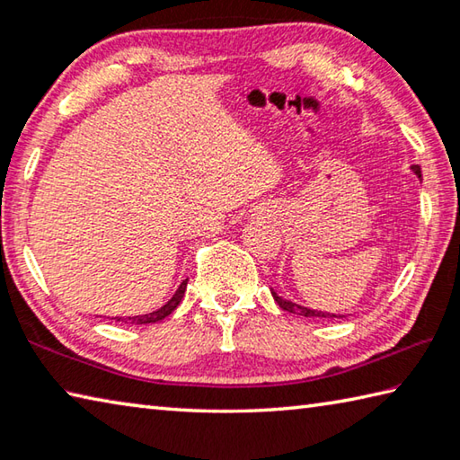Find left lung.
Masks as SVG:
<instances>
[{
	"label": "left lung",
	"mask_w": 460,
	"mask_h": 460,
	"mask_svg": "<svg viewBox=\"0 0 460 460\" xmlns=\"http://www.w3.org/2000/svg\"><path fill=\"white\" fill-rule=\"evenodd\" d=\"M411 172H414L418 178H422V170L420 166H411ZM271 296H274V300L278 302V306L282 310H288V313L292 314H298V316H308V318H342L345 314H334V313H324V310H314V308H306L298 305V302H292V300H286L282 296H278L274 290H271Z\"/></svg>",
	"instance_id": "1"
}]
</instances>
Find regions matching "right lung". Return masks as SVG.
<instances>
[{"mask_svg": "<svg viewBox=\"0 0 460 460\" xmlns=\"http://www.w3.org/2000/svg\"><path fill=\"white\" fill-rule=\"evenodd\" d=\"M186 284H189V278L182 279L181 286H178V290L172 294V298H170L164 306H160L158 310H152V313L147 314H137V316H115V323H126V324H150V323H160L164 321V318L172 313V310L181 305V300L184 298V292H186Z\"/></svg>", "mask_w": 460, "mask_h": 460, "instance_id": "right-lung-1", "label": "right lung"}]
</instances>
